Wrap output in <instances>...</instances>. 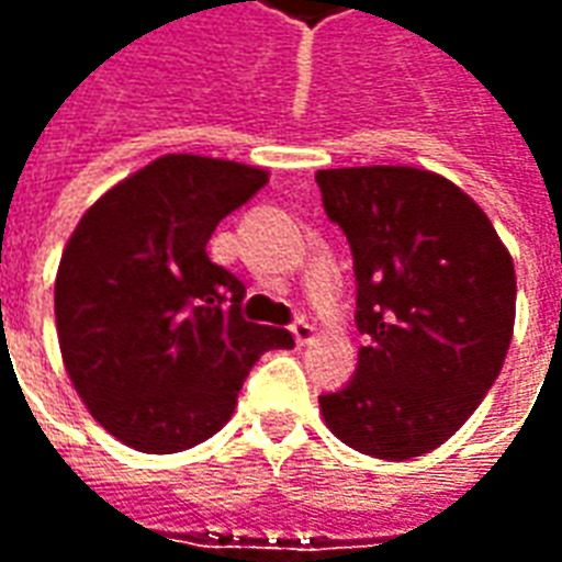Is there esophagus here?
Masks as SVG:
<instances>
[{"label": "esophagus", "instance_id": "esophagus-1", "mask_svg": "<svg viewBox=\"0 0 562 562\" xmlns=\"http://www.w3.org/2000/svg\"><path fill=\"white\" fill-rule=\"evenodd\" d=\"M292 334H294V340H297V346H306V342H313V337H316V328L301 316L292 322Z\"/></svg>", "mask_w": 562, "mask_h": 562}]
</instances>
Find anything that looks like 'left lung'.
<instances>
[{
	"label": "left lung",
	"instance_id": "8db88e82",
	"mask_svg": "<svg viewBox=\"0 0 562 562\" xmlns=\"http://www.w3.org/2000/svg\"><path fill=\"white\" fill-rule=\"evenodd\" d=\"M322 207L349 240L355 376L322 394L342 442L382 460L442 446L503 370L515 265L482 207L439 173L373 165L318 171Z\"/></svg>",
	"mask_w": 562,
	"mask_h": 562
}]
</instances>
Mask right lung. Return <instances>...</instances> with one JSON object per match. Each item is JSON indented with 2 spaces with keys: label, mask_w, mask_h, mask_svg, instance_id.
Instances as JSON below:
<instances>
[{
  "label": "right lung",
  "mask_w": 562,
  "mask_h": 562,
  "mask_svg": "<svg viewBox=\"0 0 562 562\" xmlns=\"http://www.w3.org/2000/svg\"><path fill=\"white\" fill-rule=\"evenodd\" d=\"M268 173L161 156L92 204L56 273L63 361L92 418L120 442L171 454L220 430L244 379L285 328L244 318V282L207 240Z\"/></svg>",
  "instance_id": "right-lung-1"
}]
</instances>
